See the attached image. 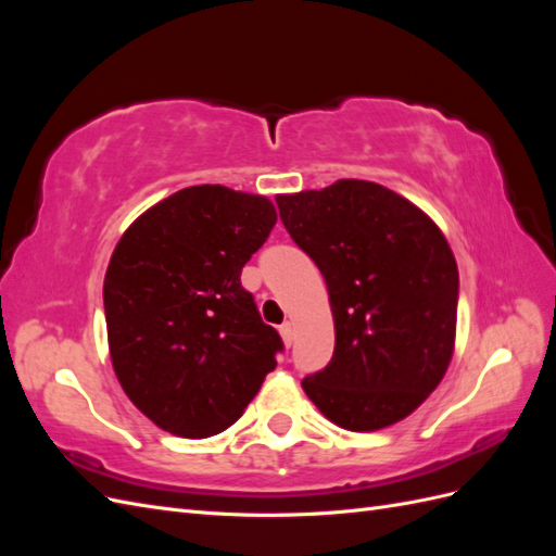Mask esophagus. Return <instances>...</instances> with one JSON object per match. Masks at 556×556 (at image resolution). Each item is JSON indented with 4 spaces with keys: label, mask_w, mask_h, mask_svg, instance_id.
Segmentation results:
<instances>
[{
    "label": "esophagus",
    "mask_w": 556,
    "mask_h": 556,
    "mask_svg": "<svg viewBox=\"0 0 556 556\" xmlns=\"http://www.w3.org/2000/svg\"><path fill=\"white\" fill-rule=\"evenodd\" d=\"M280 336H282V343L290 348L292 341H294V327H292V323H285V325L280 327Z\"/></svg>",
    "instance_id": "34e87169"
}]
</instances>
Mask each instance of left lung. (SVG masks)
I'll use <instances>...</instances> for the list:
<instances>
[{
    "label": "left lung",
    "mask_w": 556,
    "mask_h": 556,
    "mask_svg": "<svg viewBox=\"0 0 556 556\" xmlns=\"http://www.w3.org/2000/svg\"><path fill=\"white\" fill-rule=\"evenodd\" d=\"M280 220L325 276L331 362L301 387L348 431L401 422L443 380L457 333L459 271L413 201L371 180L278 194Z\"/></svg>",
    "instance_id": "obj_1"
}]
</instances>
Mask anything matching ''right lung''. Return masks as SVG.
I'll return each instance as SVG.
<instances>
[{"instance_id":"1","label":"right lung","mask_w":556,"mask_h":556,"mask_svg":"<svg viewBox=\"0 0 556 556\" xmlns=\"http://www.w3.org/2000/svg\"><path fill=\"white\" fill-rule=\"evenodd\" d=\"M276 220L262 194L192 185L117 241L104 278L113 371L160 429L182 439L225 431L276 368L280 336L241 285Z\"/></svg>"}]
</instances>
